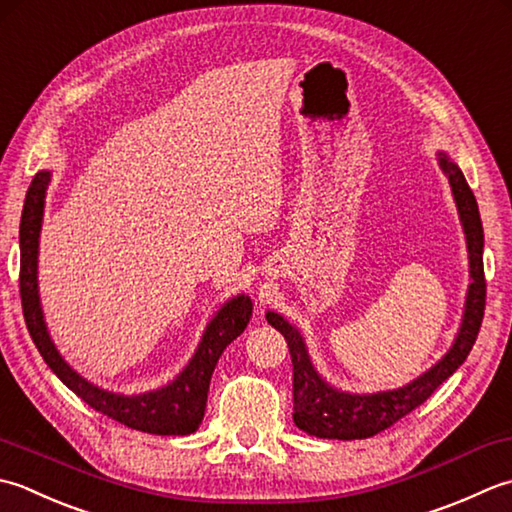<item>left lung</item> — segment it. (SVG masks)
<instances>
[{"label":"left lung","instance_id":"1","mask_svg":"<svg viewBox=\"0 0 512 512\" xmlns=\"http://www.w3.org/2000/svg\"><path fill=\"white\" fill-rule=\"evenodd\" d=\"M437 161H440L448 183H451L466 234L468 267H471V285H468L464 302L462 327L457 331L453 347L446 351L440 362L433 364L429 371L406 387L364 395L344 393L333 389L327 380H322V375L311 364L307 344L300 331L289 325L280 314L267 311V322L285 336L291 364H294V422L298 429L309 435L325 437V440H364V437L378 435L417 409L444 380L460 369V364L473 349L486 307L482 218H479L475 194L468 187L457 163L448 159L444 152H437Z\"/></svg>","mask_w":512,"mask_h":512}]
</instances>
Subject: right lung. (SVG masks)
<instances>
[{
    "label": "right lung",
    "instance_id": "obj_1",
    "mask_svg": "<svg viewBox=\"0 0 512 512\" xmlns=\"http://www.w3.org/2000/svg\"><path fill=\"white\" fill-rule=\"evenodd\" d=\"M48 183V170L35 174V179L26 192L22 225H19V294H22L26 327L35 347L41 353V358L46 360L52 373L72 393H77L83 402L90 404L95 411L112 417V420L130 426V429L154 435L194 433L205 415L207 391H210V380L218 358H221V353L229 342L241 336L249 318H252V298L241 294L227 300L218 309V314L205 327V333L201 342H198V349L192 360L165 387L139 395H121L95 387V384L81 378L61 358L55 342L50 340L44 311H41L37 287V256Z\"/></svg>",
    "mask_w": 512,
    "mask_h": 512
}]
</instances>
